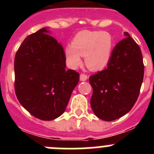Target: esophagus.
Here are the masks:
<instances>
[{"mask_svg": "<svg viewBox=\"0 0 154 154\" xmlns=\"http://www.w3.org/2000/svg\"><path fill=\"white\" fill-rule=\"evenodd\" d=\"M87 78H88V77H87V75L84 74H81L80 75V81H86L87 80Z\"/></svg>", "mask_w": 154, "mask_h": 154, "instance_id": "34e87169", "label": "esophagus"}]
</instances>
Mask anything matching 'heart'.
Listing matches in <instances>:
<instances>
[{
  "label": "heart",
  "instance_id": "1",
  "mask_svg": "<svg viewBox=\"0 0 154 154\" xmlns=\"http://www.w3.org/2000/svg\"><path fill=\"white\" fill-rule=\"evenodd\" d=\"M114 48L113 38L106 31L82 30L74 37L71 45L65 48L66 60L70 67L75 68L85 63L91 71H100L106 67L111 60Z\"/></svg>",
  "mask_w": 154,
  "mask_h": 154
}]
</instances>
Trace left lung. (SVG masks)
Wrapping results in <instances>:
<instances>
[{
	"mask_svg": "<svg viewBox=\"0 0 154 154\" xmlns=\"http://www.w3.org/2000/svg\"><path fill=\"white\" fill-rule=\"evenodd\" d=\"M114 48L107 68L90 76L91 106L99 119L111 122L127 114L139 97L144 77L139 46L129 35Z\"/></svg>",
	"mask_w": 154,
	"mask_h": 154,
	"instance_id": "left-lung-1",
	"label": "left lung"
}]
</instances>
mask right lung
Returning <instances> with one entry per match:
<instances>
[{
    "mask_svg": "<svg viewBox=\"0 0 154 154\" xmlns=\"http://www.w3.org/2000/svg\"><path fill=\"white\" fill-rule=\"evenodd\" d=\"M48 27L28 35L15 57V91L22 106L43 121L60 117L79 82L75 71L66 69L63 46L48 34Z\"/></svg>",
    "mask_w": 154,
    "mask_h": 154,
    "instance_id": "right-lung-1",
    "label": "right lung"
}]
</instances>
